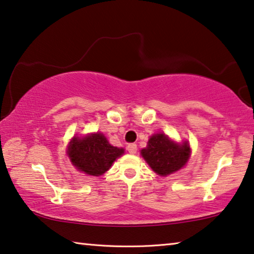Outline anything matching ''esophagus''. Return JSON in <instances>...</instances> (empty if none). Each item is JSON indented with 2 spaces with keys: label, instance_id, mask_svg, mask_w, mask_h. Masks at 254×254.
Listing matches in <instances>:
<instances>
[{
  "label": "esophagus",
  "instance_id": "obj_1",
  "mask_svg": "<svg viewBox=\"0 0 254 254\" xmlns=\"http://www.w3.org/2000/svg\"><path fill=\"white\" fill-rule=\"evenodd\" d=\"M127 150H128V152H129V153H131V154H135L136 152H137V145H136V144H134V143L128 144Z\"/></svg>",
  "mask_w": 254,
  "mask_h": 254
}]
</instances>
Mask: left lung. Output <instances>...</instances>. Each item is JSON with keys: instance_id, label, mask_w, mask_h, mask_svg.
Returning a JSON list of instances; mask_svg holds the SVG:
<instances>
[{"instance_id": "1", "label": "left lung", "mask_w": 254, "mask_h": 254, "mask_svg": "<svg viewBox=\"0 0 254 254\" xmlns=\"http://www.w3.org/2000/svg\"><path fill=\"white\" fill-rule=\"evenodd\" d=\"M142 157L160 176H167L182 169L190 158V150L187 143L177 144L163 132L151 136L147 147L140 151Z\"/></svg>"}]
</instances>
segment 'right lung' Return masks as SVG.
Listing matches in <instances>:
<instances>
[{
    "instance_id": "1",
    "label": "right lung",
    "mask_w": 254,
    "mask_h": 254,
    "mask_svg": "<svg viewBox=\"0 0 254 254\" xmlns=\"http://www.w3.org/2000/svg\"><path fill=\"white\" fill-rule=\"evenodd\" d=\"M123 153L124 149L109 144L101 132L87 135L86 137H73L68 147L72 165L91 176L104 174Z\"/></svg>"
}]
</instances>
